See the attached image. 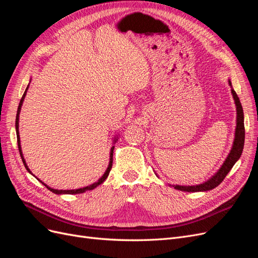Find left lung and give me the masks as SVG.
I'll return each instance as SVG.
<instances>
[{
  "label": "left lung",
  "mask_w": 258,
  "mask_h": 258,
  "mask_svg": "<svg viewBox=\"0 0 258 258\" xmlns=\"http://www.w3.org/2000/svg\"><path fill=\"white\" fill-rule=\"evenodd\" d=\"M229 85L231 86V83L229 81ZM231 93L235 99L236 106H237V128H236V136H235V141H233V145L231 151L228 155V157L226 158L225 162L221 169L218 170V172L211 177L209 181L205 182L204 184L196 185V186H179L175 185L173 186L175 189L182 190V191H207L210 189L215 188L216 186L220 185L226 175L228 174L233 165L237 162V160L240 158V156L243 151L244 146V137H245V130H244V115H243V108H242L241 102L239 100V97L237 96L236 91L231 89Z\"/></svg>",
  "instance_id": "obj_1"
}]
</instances>
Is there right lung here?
<instances>
[{
    "label": "right lung",
    "mask_w": 258,
    "mask_h": 258,
    "mask_svg": "<svg viewBox=\"0 0 258 258\" xmlns=\"http://www.w3.org/2000/svg\"><path fill=\"white\" fill-rule=\"evenodd\" d=\"M27 90H28V87H27V89H26L25 93H23V96H22V98H21V100H20V103H19V105H18V111H17V116H16V132H17L18 148H19V153H20V156H21L22 162H23V165H25V167L27 168V170H28L29 172L31 173V171L29 170V168H28V166H27V163H26L25 159H23V157H22L21 146H20V138H19V131H18V126H19V122H18V121H19V113H20V110H21V105H22V102H23V99H25V97H26ZM113 151H114V146L111 148V154H110V157H111V158H110V163H108V167H107V169H106V171H105V173L102 175V177H101L97 183H93V184H91V185H89V186H87V187H84V188L72 189V190H58V189H53V188H50V187H48V186L46 185V184H44L43 182H41V183H43L46 187H47V188H48L50 191H52V192H54V194H57V195H61V194H69V195H71V194H72V195H73V194H82V192H85L86 190H91V189H93V188H96V187H97L98 185L102 184V183L105 181V178L108 176V173H110V171H111V169H112V165H113Z\"/></svg>",
    "instance_id": "1"
}]
</instances>
